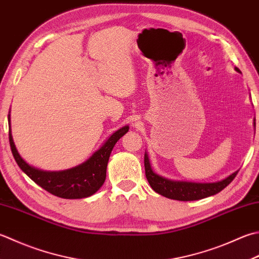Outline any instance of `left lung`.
<instances>
[{
    "mask_svg": "<svg viewBox=\"0 0 259 259\" xmlns=\"http://www.w3.org/2000/svg\"><path fill=\"white\" fill-rule=\"evenodd\" d=\"M235 69L240 73L238 68ZM254 126L256 128V119H254ZM145 171L151 189L158 194L177 201H196L219 193L234 181L239 170H236L235 173L227 176L224 180L212 182V183L168 180L155 173L151 168L148 154L145 153Z\"/></svg>",
    "mask_w": 259,
    "mask_h": 259,
    "instance_id": "obj_1",
    "label": "left lung"
}]
</instances>
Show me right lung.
I'll use <instances>...</instances> for the list:
<instances>
[{"label":"right lung","instance_id":"right-lung-1","mask_svg":"<svg viewBox=\"0 0 259 259\" xmlns=\"http://www.w3.org/2000/svg\"><path fill=\"white\" fill-rule=\"evenodd\" d=\"M9 140L15 161L35 184L41 186L53 195L63 199H84L93 195L103 185L106 177V166L111 151L121 137L129 130L124 125L111 135L100 148L94 151L90 158L72 168L64 170H42L29 165L17 150L11 134V122L9 112Z\"/></svg>","mask_w":259,"mask_h":259}]
</instances>
